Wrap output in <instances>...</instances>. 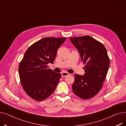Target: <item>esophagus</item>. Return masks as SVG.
I'll use <instances>...</instances> for the list:
<instances>
[{
	"label": "esophagus",
	"mask_w": 126,
	"mask_h": 126,
	"mask_svg": "<svg viewBox=\"0 0 126 126\" xmlns=\"http://www.w3.org/2000/svg\"><path fill=\"white\" fill-rule=\"evenodd\" d=\"M69 75H70V74L69 73H68V72H63L61 74V76H62V77H66L67 76H69Z\"/></svg>",
	"instance_id": "obj_1"
}]
</instances>
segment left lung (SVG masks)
<instances>
[{"label":"left lung","mask_w":126,"mask_h":126,"mask_svg":"<svg viewBox=\"0 0 126 126\" xmlns=\"http://www.w3.org/2000/svg\"><path fill=\"white\" fill-rule=\"evenodd\" d=\"M85 64L84 76L76 74L72 85L74 93L82 99L94 96L100 91L107 76L109 58L104 45L89 36L69 38Z\"/></svg>","instance_id":"8db88e82"}]
</instances>
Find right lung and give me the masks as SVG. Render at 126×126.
<instances>
[{
    "label": "right lung",
    "mask_w": 126,
    "mask_h": 126,
    "mask_svg": "<svg viewBox=\"0 0 126 126\" xmlns=\"http://www.w3.org/2000/svg\"><path fill=\"white\" fill-rule=\"evenodd\" d=\"M66 38H44L26 50L19 65V75L22 87L32 99L41 101L55 90L61 74L53 71L47 64L53 63L59 47Z\"/></svg>",
    "instance_id": "add662e5"
}]
</instances>
